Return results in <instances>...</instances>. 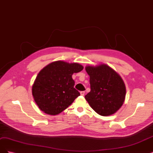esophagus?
I'll return each mask as SVG.
<instances>
[{"instance_id":"1","label":"esophagus","mask_w":153,"mask_h":153,"mask_svg":"<svg viewBox=\"0 0 153 153\" xmlns=\"http://www.w3.org/2000/svg\"><path fill=\"white\" fill-rule=\"evenodd\" d=\"M80 94H81V96H84L85 92H84V91H81V92H80Z\"/></svg>"}]
</instances>
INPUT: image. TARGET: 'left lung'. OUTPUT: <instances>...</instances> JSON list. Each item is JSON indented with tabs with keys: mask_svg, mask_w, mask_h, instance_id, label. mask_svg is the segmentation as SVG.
I'll return each instance as SVG.
<instances>
[{
	"mask_svg": "<svg viewBox=\"0 0 153 153\" xmlns=\"http://www.w3.org/2000/svg\"><path fill=\"white\" fill-rule=\"evenodd\" d=\"M85 70L90 76L91 91L85 96L88 103L102 116L115 114L126 96V86L121 76L105 64L87 66Z\"/></svg>",
	"mask_w": 153,
	"mask_h": 153,
	"instance_id": "obj_1",
	"label": "left lung"
}]
</instances>
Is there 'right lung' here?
<instances>
[{"label": "right lung", "instance_id": "1", "mask_svg": "<svg viewBox=\"0 0 153 153\" xmlns=\"http://www.w3.org/2000/svg\"><path fill=\"white\" fill-rule=\"evenodd\" d=\"M83 69L78 63L57 61L41 69L32 88V96L39 109L51 115L66 109L80 95L74 88L72 75Z\"/></svg>", "mask_w": 153, "mask_h": 153}]
</instances>
